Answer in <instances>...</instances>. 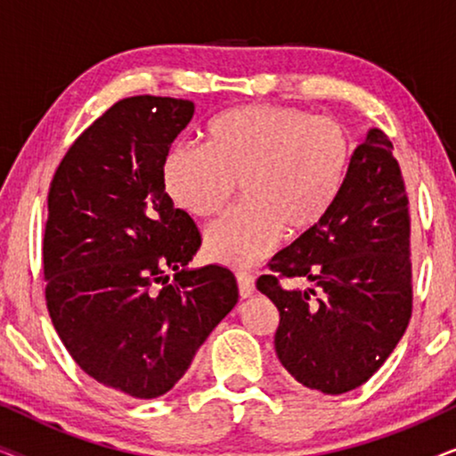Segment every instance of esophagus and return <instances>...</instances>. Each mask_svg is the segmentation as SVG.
Returning a JSON list of instances; mask_svg holds the SVG:
<instances>
[{
  "label": "esophagus",
  "instance_id": "obj_1",
  "mask_svg": "<svg viewBox=\"0 0 456 456\" xmlns=\"http://www.w3.org/2000/svg\"><path fill=\"white\" fill-rule=\"evenodd\" d=\"M236 280H239V292L242 298H248L255 292V280L248 272H239L236 273Z\"/></svg>",
  "mask_w": 456,
  "mask_h": 456
}]
</instances>
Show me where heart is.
I'll list each match as a JSON object with an SVG mask.
<instances>
[{"label":"heart","mask_w":456,"mask_h":456,"mask_svg":"<svg viewBox=\"0 0 456 456\" xmlns=\"http://www.w3.org/2000/svg\"><path fill=\"white\" fill-rule=\"evenodd\" d=\"M351 136L340 122L290 105H242L205 128V149L174 145L161 183L174 205L205 220L242 201L205 232L211 259L247 267L289 234L317 226L345 184Z\"/></svg>","instance_id":"b5f03b06"}]
</instances>
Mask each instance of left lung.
Instances as JSON below:
<instances>
[{"instance_id": "obj_1", "label": "left lung", "mask_w": 456, "mask_h": 456, "mask_svg": "<svg viewBox=\"0 0 456 456\" xmlns=\"http://www.w3.org/2000/svg\"><path fill=\"white\" fill-rule=\"evenodd\" d=\"M382 130L354 149L326 217L270 261L257 289L276 305L280 363L297 382L342 395L367 382L395 351L413 309L411 217L401 166ZM305 277L315 289H284Z\"/></svg>"}]
</instances>
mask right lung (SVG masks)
<instances>
[{
  "instance_id": "1",
  "label": "right lung",
  "mask_w": 456,
  "mask_h": 456,
  "mask_svg": "<svg viewBox=\"0 0 456 456\" xmlns=\"http://www.w3.org/2000/svg\"><path fill=\"white\" fill-rule=\"evenodd\" d=\"M192 114L186 99H120L72 142L49 186V317L86 376L133 398L166 395L239 301L228 267L189 270L201 234L161 183Z\"/></svg>"
}]
</instances>
